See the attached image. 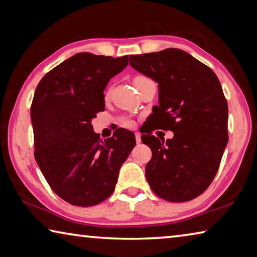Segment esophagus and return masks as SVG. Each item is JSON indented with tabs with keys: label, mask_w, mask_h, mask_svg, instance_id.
<instances>
[{
	"label": "esophagus",
	"mask_w": 257,
	"mask_h": 257,
	"mask_svg": "<svg viewBox=\"0 0 257 257\" xmlns=\"http://www.w3.org/2000/svg\"><path fill=\"white\" fill-rule=\"evenodd\" d=\"M135 136H136V143H137V144H141V143H142L141 134H139V133H136V134H135Z\"/></svg>",
	"instance_id": "1"
}]
</instances>
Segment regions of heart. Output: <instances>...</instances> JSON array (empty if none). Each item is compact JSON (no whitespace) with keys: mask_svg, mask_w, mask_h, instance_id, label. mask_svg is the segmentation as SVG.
Returning <instances> with one entry per match:
<instances>
[{"mask_svg":"<svg viewBox=\"0 0 257 257\" xmlns=\"http://www.w3.org/2000/svg\"><path fill=\"white\" fill-rule=\"evenodd\" d=\"M142 78H144V77H143V76L135 77V78H134V81H136V80H138V79H142ZM121 123H122L123 125H125V127H132V125H133V121L130 120V119H122V120H121Z\"/></svg>","mask_w":257,"mask_h":257,"instance_id":"1","label":"heart"}]
</instances>
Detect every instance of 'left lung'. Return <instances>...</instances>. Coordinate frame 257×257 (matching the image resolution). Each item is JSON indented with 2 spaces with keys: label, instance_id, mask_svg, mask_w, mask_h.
Wrapping results in <instances>:
<instances>
[{
  "label": "left lung",
  "instance_id": "8db88e82",
  "mask_svg": "<svg viewBox=\"0 0 257 257\" xmlns=\"http://www.w3.org/2000/svg\"><path fill=\"white\" fill-rule=\"evenodd\" d=\"M130 66L159 84L156 124L171 130L161 142L143 135L152 150L145 175L152 190L169 202H187L205 191L228 144V104L214 72L179 49L130 55Z\"/></svg>",
  "mask_w": 257,
  "mask_h": 257
}]
</instances>
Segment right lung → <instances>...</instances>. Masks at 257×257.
Segmentation results:
<instances>
[{
	"label": "right lung",
	"mask_w": 257,
	"mask_h": 257,
	"mask_svg": "<svg viewBox=\"0 0 257 257\" xmlns=\"http://www.w3.org/2000/svg\"><path fill=\"white\" fill-rule=\"evenodd\" d=\"M128 59L77 53L47 72L35 90V159L54 193L72 205L105 201L136 145L125 129L102 142L92 124L95 114L105 110L107 82L128 66Z\"/></svg>",
	"instance_id": "right-lung-1"
}]
</instances>
